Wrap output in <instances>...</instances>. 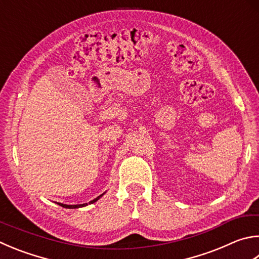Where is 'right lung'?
Listing matches in <instances>:
<instances>
[{
    "label": "right lung",
    "instance_id": "obj_1",
    "mask_svg": "<svg viewBox=\"0 0 259 259\" xmlns=\"http://www.w3.org/2000/svg\"><path fill=\"white\" fill-rule=\"evenodd\" d=\"M105 194V192H104ZM104 194H102L101 196H98L97 198H95V199H93L92 201H89V204H93V203H95V201H97L98 199L101 198V197L104 195ZM59 205L60 206H62V207H64V208H79V207H83V206H87L88 204L86 203V204H80V205H65V204H61V203H59Z\"/></svg>",
    "mask_w": 259,
    "mask_h": 259
}]
</instances>
